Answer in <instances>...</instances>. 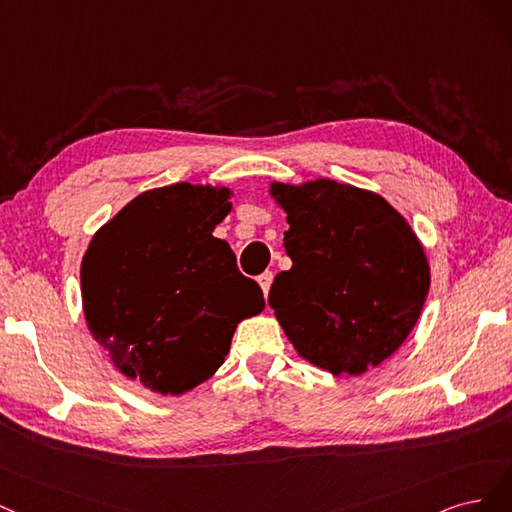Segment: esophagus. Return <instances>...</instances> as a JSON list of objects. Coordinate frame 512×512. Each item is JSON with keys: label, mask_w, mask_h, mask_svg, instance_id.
<instances>
[{"label": "esophagus", "mask_w": 512, "mask_h": 512, "mask_svg": "<svg viewBox=\"0 0 512 512\" xmlns=\"http://www.w3.org/2000/svg\"><path fill=\"white\" fill-rule=\"evenodd\" d=\"M272 280H274V274H272V272H263V274L257 278V283H259V287H261L263 295H268L270 285H272Z\"/></svg>", "instance_id": "obj_1"}]
</instances>
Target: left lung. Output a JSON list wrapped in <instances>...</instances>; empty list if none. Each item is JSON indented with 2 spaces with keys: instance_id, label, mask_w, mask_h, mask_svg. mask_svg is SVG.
Listing matches in <instances>:
<instances>
[{
  "instance_id": "left-lung-1",
  "label": "left lung",
  "mask_w": 512,
  "mask_h": 512,
  "mask_svg": "<svg viewBox=\"0 0 512 512\" xmlns=\"http://www.w3.org/2000/svg\"><path fill=\"white\" fill-rule=\"evenodd\" d=\"M287 212L285 251L268 304L312 366L359 376L381 366L415 327L430 263L402 214L378 193L317 178L272 183Z\"/></svg>"
}]
</instances>
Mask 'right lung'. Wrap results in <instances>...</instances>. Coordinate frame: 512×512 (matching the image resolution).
<instances>
[{"instance_id":"right-lung-1","label":"right lung","mask_w":512,"mask_h":512,"mask_svg":"<svg viewBox=\"0 0 512 512\" xmlns=\"http://www.w3.org/2000/svg\"><path fill=\"white\" fill-rule=\"evenodd\" d=\"M227 187L144 191L97 229L82 257L91 336L127 378L161 395L217 372L242 319L266 306L253 278L212 232L232 210Z\"/></svg>"}]
</instances>
